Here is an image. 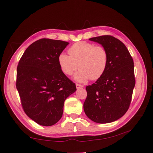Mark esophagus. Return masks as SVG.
I'll list each match as a JSON object with an SVG mask.
<instances>
[{"label":"esophagus","mask_w":153,"mask_h":153,"mask_svg":"<svg viewBox=\"0 0 153 153\" xmlns=\"http://www.w3.org/2000/svg\"><path fill=\"white\" fill-rule=\"evenodd\" d=\"M76 88H77V89L82 88V87H83V85H81V84H79V83H76Z\"/></svg>","instance_id":"34e87169"}]
</instances>
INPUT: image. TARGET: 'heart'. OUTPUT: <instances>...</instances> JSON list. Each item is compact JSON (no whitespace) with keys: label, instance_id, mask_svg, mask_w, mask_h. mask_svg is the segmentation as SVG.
Returning a JSON list of instances; mask_svg holds the SVG:
<instances>
[{"label":"heart","instance_id":"heart-1","mask_svg":"<svg viewBox=\"0 0 153 153\" xmlns=\"http://www.w3.org/2000/svg\"><path fill=\"white\" fill-rule=\"evenodd\" d=\"M69 54L62 53L58 56V64L62 72L71 76L77 68L74 79L79 82H86L89 79L97 80L105 74L108 66V54L105 48L92 43L80 41L74 44Z\"/></svg>","mask_w":153,"mask_h":153}]
</instances>
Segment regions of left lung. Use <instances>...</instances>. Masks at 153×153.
I'll use <instances>...</instances> for the list:
<instances>
[{
  "mask_svg": "<svg viewBox=\"0 0 153 153\" xmlns=\"http://www.w3.org/2000/svg\"><path fill=\"white\" fill-rule=\"evenodd\" d=\"M89 40L106 48L108 62L103 76L86 87L84 112L96 123H110L124 115L130 105L135 85L134 60L126 45L111 35Z\"/></svg>",
  "mask_w": 153,
  "mask_h": 153,
  "instance_id": "1",
  "label": "left lung"
}]
</instances>
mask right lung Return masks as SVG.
<instances>
[{
  "label": "right lung",
  "instance_id": "add662e5",
  "mask_svg": "<svg viewBox=\"0 0 153 153\" xmlns=\"http://www.w3.org/2000/svg\"><path fill=\"white\" fill-rule=\"evenodd\" d=\"M69 43L41 39L29 46L19 61L16 88L25 113L38 124L51 126L62 116L67 97L76 91L58 64Z\"/></svg>",
  "mask_w": 153,
  "mask_h": 153
}]
</instances>
